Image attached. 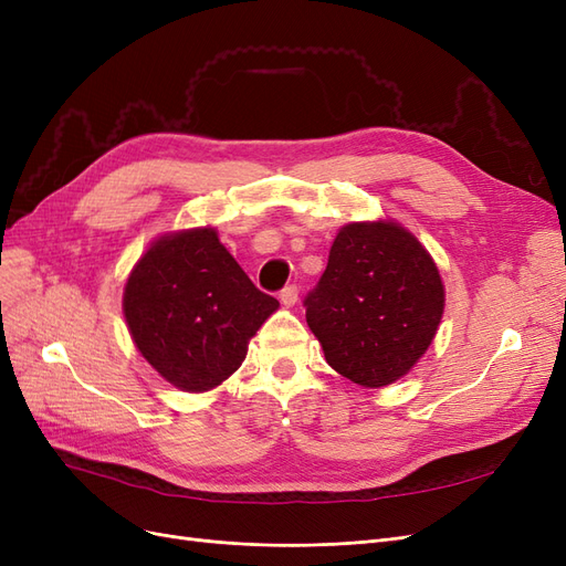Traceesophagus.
Here are the masks:
<instances>
[{"mask_svg": "<svg viewBox=\"0 0 566 566\" xmlns=\"http://www.w3.org/2000/svg\"><path fill=\"white\" fill-rule=\"evenodd\" d=\"M297 297H300L297 285H287V287L281 290V304L287 306V310H290V306L297 304Z\"/></svg>", "mask_w": 566, "mask_h": 566, "instance_id": "1", "label": "esophagus"}]
</instances>
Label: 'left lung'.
<instances>
[{"label": "left lung", "instance_id": "1", "mask_svg": "<svg viewBox=\"0 0 566 566\" xmlns=\"http://www.w3.org/2000/svg\"><path fill=\"white\" fill-rule=\"evenodd\" d=\"M304 304L328 366L380 389L401 380L432 345L447 290L432 254L399 221H352L337 231Z\"/></svg>", "mask_w": 566, "mask_h": 566}]
</instances>
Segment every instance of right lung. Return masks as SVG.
<instances>
[{
	"instance_id": "add662e5",
	"label": "right lung",
	"mask_w": 566,
	"mask_h": 566,
	"mask_svg": "<svg viewBox=\"0 0 566 566\" xmlns=\"http://www.w3.org/2000/svg\"><path fill=\"white\" fill-rule=\"evenodd\" d=\"M279 310L221 245L214 227L169 231L129 271L123 314L136 349L181 391H210L241 368Z\"/></svg>"
}]
</instances>
